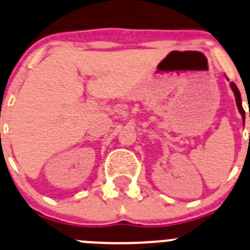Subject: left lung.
Listing matches in <instances>:
<instances>
[{
    "mask_svg": "<svg viewBox=\"0 0 250 250\" xmlns=\"http://www.w3.org/2000/svg\"><path fill=\"white\" fill-rule=\"evenodd\" d=\"M231 88H232V90H233L234 96H236V103H237V106H238L239 112H241V115L243 116V118H244V110H243V106H242L241 93H239L238 88H237V85H236V84H234V83H231Z\"/></svg>",
    "mask_w": 250,
    "mask_h": 250,
    "instance_id": "obj_1",
    "label": "left lung"
}]
</instances>
